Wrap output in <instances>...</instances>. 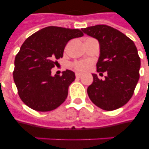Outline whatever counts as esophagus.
<instances>
[{"label":"esophagus","mask_w":149,"mask_h":149,"mask_svg":"<svg viewBox=\"0 0 149 149\" xmlns=\"http://www.w3.org/2000/svg\"><path fill=\"white\" fill-rule=\"evenodd\" d=\"M81 77L82 73H80V72H77V73H76V77H77V78H80Z\"/></svg>","instance_id":"obj_1"}]
</instances>
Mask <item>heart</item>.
I'll return each instance as SVG.
<instances>
[{"label": "heart", "mask_w": 149, "mask_h": 149, "mask_svg": "<svg viewBox=\"0 0 149 149\" xmlns=\"http://www.w3.org/2000/svg\"><path fill=\"white\" fill-rule=\"evenodd\" d=\"M91 65V63L89 61L84 60L80 61V62H77L73 64V67L78 71H81V72H84L88 70L89 66Z\"/></svg>", "instance_id": "heart-1"}]
</instances>
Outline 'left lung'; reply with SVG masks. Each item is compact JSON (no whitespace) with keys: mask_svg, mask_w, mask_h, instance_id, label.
Here are the masks:
<instances>
[{"mask_svg":"<svg viewBox=\"0 0 149 149\" xmlns=\"http://www.w3.org/2000/svg\"><path fill=\"white\" fill-rule=\"evenodd\" d=\"M81 30L99 42L97 71L107 72L104 80L92 74L93 81L87 88L89 97L105 111L120 108L132 98L139 82L141 60L136 46L125 34L108 25L98 24Z\"/></svg>","mask_w":149,"mask_h":149,"instance_id":"1","label":"left lung"}]
</instances>
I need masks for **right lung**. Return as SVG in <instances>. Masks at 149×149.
<instances>
[{
    "mask_svg": "<svg viewBox=\"0 0 149 149\" xmlns=\"http://www.w3.org/2000/svg\"><path fill=\"white\" fill-rule=\"evenodd\" d=\"M84 36L79 29L49 26L27 38L15 59L14 81L20 98L35 111H50L65 101L76 76L71 70L52 76L56 60L70 40Z\"/></svg>",
    "mask_w": 149,
    "mask_h": 149,
    "instance_id": "right-lung-1",
    "label": "right lung"
}]
</instances>
